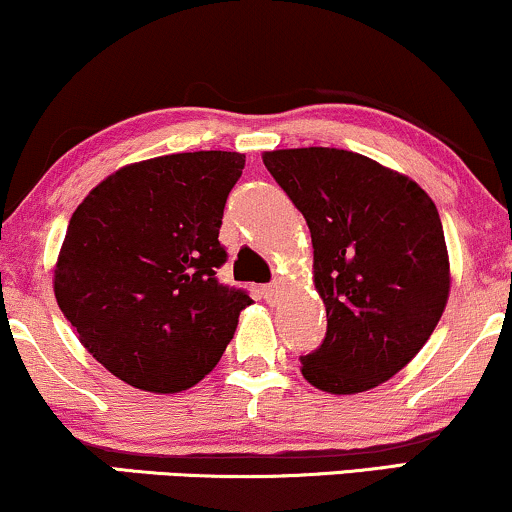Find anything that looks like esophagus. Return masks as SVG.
I'll return each mask as SVG.
<instances>
[{"instance_id": "34e87169", "label": "esophagus", "mask_w": 512, "mask_h": 512, "mask_svg": "<svg viewBox=\"0 0 512 512\" xmlns=\"http://www.w3.org/2000/svg\"><path fill=\"white\" fill-rule=\"evenodd\" d=\"M279 293H281V283H279V281L269 283V286L262 288V295L269 300V303H276V298H279Z\"/></svg>"}]
</instances>
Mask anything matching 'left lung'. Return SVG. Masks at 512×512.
Segmentation results:
<instances>
[{
    "label": "left lung",
    "mask_w": 512,
    "mask_h": 512,
    "mask_svg": "<svg viewBox=\"0 0 512 512\" xmlns=\"http://www.w3.org/2000/svg\"><path fill=\"white\" fill-rule=\"evenodd\" d=\"M310 226L326 336L300 355L319 391L348 396L389 381L446 310L451 264L436 205L408 176L336 147L262 155Z\"/></svg>",
    "instance_id": "obj_1"
}]
</instances>
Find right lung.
Instances as JSON below:
<instances>
[{"label":"right lung","instance_id":"add662e5","mask_svg":"<svg viewBox=\"0 0 512 512\" xmlns=\"http://www.w3.org/2000/svg\"><path fill=\"white\" fill-rule=\"evenodd\" d=\"M240 152H181L121 166L69 221L54 295L80 343L140 391L178 393L217 367L252 300L217 279Z\"/></svg>","mask_w":512,"mask_h":512}]
</instances>
